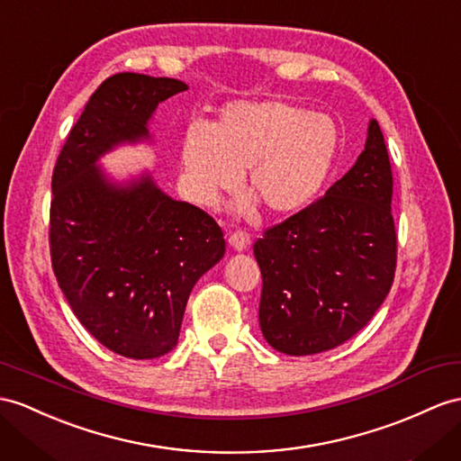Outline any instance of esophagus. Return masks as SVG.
<instances>
[{"mask_svg":"<svg viewBox=\"0 0 461 461\" xmlns=\"http://www.w3.org/2000/svg\"><path fill=\"white\" fill-rule=\"evenodd\" d=\"M228 241L235 251H243V249H247V245L251 243V238L247 231H233L228 238Z\"/></svg>","mask_w":461,"mask_h":461,"instance_id":"34e87169","label":"esophagus"}]
</instances>
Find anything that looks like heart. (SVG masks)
<instances>
[{"label":"heart","instance_id":"heart-1","mask_svg":"<svg viewBox=\"0 0 461 461\" xmlns=\"http://www.w3.org/2000/svg\"><path fill=\"white\" fill-rule=\"evenodd\" d=\"M340 132L329 114L286 101H238L220 111L214 126H188L181 148L183 185L194 203L216 206L245 173L258 203L290 216L320 196L333 173ZM255 198L238 210L253 214Z\"/></svg>","mask_w":461,"mask_h":461}]
</instances>
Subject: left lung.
<instances>
[{
	"mask_svg": "<svg viewBox=\"0 0 461 461\" xmlns=\"http://www.w3.org/2000/svg\"><path fill=\"white\" fill-rule=\"evenodd\" d=\"M392 194V163L372 118L343 179L253 245L263 275L258 325L270 347L308 357L343 345L372 320L395 275Z\"/></svg>",
	"mask_w": 461,
	"mask_h": 461,
	"instance_id": "8db88e82",
	"label": "left lung"
}]
</instances>
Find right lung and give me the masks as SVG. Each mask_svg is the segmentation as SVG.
Listing matches in <instances>:
<instances>
[{
  "instance_id": "right-lung-1",
  "label": "right lung",
  "mask_w": 461,
  "mask_h": 461,
  "mask_svg": "<svg viewBox=\"0 0 461 461\" xmlns=\"http://www.w3.org/2000/svg\"><path fill=\"white\" fill-rule=\"evenodd\" d=\"M188 86L116 74L89 97L52 173L50 257L69 308L103 347L134 360L173 350L186 300L226 253L214 218L173 200L148 173L113 183L97 161L149 140L158 104Z\"/></svg>"
}]
</instances>
